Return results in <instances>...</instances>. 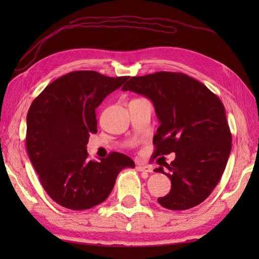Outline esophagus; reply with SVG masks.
<instances>
[{"mask_svg": "<svg viewBox=\"0 0 259 259\" xmlns=\"http://www.w3.org/2000/svg\"><path fill=\"white\" fill-rule=\"evenodd\" d=\"M137 169L141 172H152V167L149 166V164H137Z\"/></svg>", "mask_w": 259, "mask_h": 259, "instance_id": "obj_1", "label": "esophagus"}]
</instances>
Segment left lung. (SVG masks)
<instances>
[{
    "instance_id": "obj_1",
    "label": "left lung",
    "mask_w": 259,
    "mask_h": 259,
    "mask_svg": "<svg viewBox=\"0 0 259 259\" xmlns=\"http://www.w3.org/2000/svg\"><path fill=\"white\" fill-rule=\"evenodd\" d=\"M150 99L159 128L153 156L176 153L175 160L156 168L168 176L171 189L158 202L170 210H186L211 194L226 168L232 134L224 104L201 82L184 73L156 72L131 76L122 88Z\"/></svg>"
}]
</instances>
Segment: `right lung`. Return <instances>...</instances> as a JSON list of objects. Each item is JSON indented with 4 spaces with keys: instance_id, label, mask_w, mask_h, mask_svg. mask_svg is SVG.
<instances>
[{
    "instance_id": "add662e5",
    "label": "right lung",
    "mask_w": 259,
    "mask_h": 259,
    "mask_svg": "<svg viewBox=\"0 0 259 259\" xmlns=\"http://www.w3.org/2000/svg\"><path fill=\"white\" fill-rule=\"evenodd\" d=\"M129 76L73 71L49 84L26 115V150L43 188L59 205L84 210L103 202L121 170L133 159L111 152L88 159L90 134H97L96 109Z\"/></svg>"
}]
</instances>
